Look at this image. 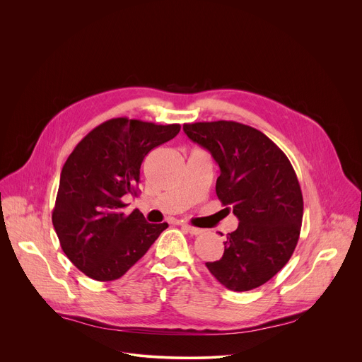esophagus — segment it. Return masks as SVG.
Segmentation results:
<instances>
[{"label":"esophagus","mask_w":362,"mask_h":362,"mask_svg":"<svg viewBox=\"0 0 362 362\" xmlns=\"http://www.w3.org/2000/svg\"><path fill=\"white\" fill-rule=\"evenodd\" d=\"M180 226H182V229H185L186 232H189L190 235H200L203 230L202 229H199V228H194V226H190V225H187V223H180Z\"/></svg>","instance_id":"esophagus-1"}]
</instances>
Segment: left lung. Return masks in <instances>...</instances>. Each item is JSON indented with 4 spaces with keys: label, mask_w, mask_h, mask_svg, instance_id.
<instances>
[{
    "label": "left lung",
    "mask_w": 362,
    "mask_h": 362,
    "mask_svg": "<svg viewBox=\"0 0 362 362\" xmlns=\"http://www.w3.org/2000/svg\"><path fill=\"white\" fill-rule=\"evenodd\" d=\"M183 130L219 165L216 194L239 219L223 256L206 267L230 291L264 285L288 264L300 233L303 200L291 162L262 132L242 123L203 122Z\"/></svg>",
    "instance_id": "obj_1"
}]
</instances>
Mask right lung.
Returning <instances> with one entry per match:
<instances>
[{
	"instance_id": "add662e5",
	"label": "right lung",
	"mask_w": 362,
	"mask_h": 362,
	"mask_svg": "<svg viewBox=\"0 0 362 362\" xmlns=\"http://www.w3.org/2000/svg\"><path fill=\"white\" fill-rule=\"evenodd\" d=\"M180 132L127 117L93 129L66 160L53 211L63 252L95 281L123 276L169 226L148 223L136 209L123 214V197L136 194L147 153Z\"/></svg>"
}]
</instances>
